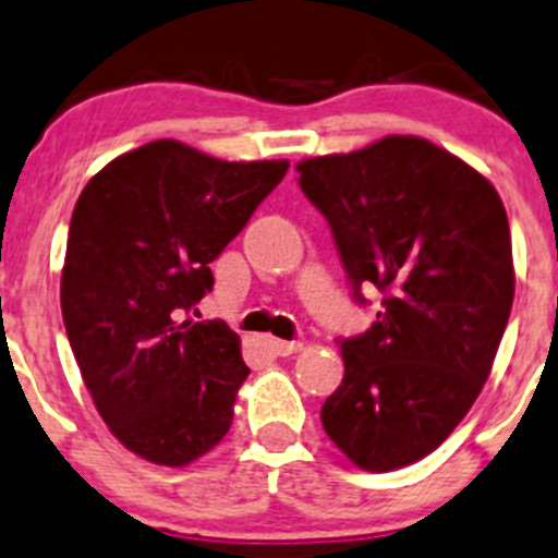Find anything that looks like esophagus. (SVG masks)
I'll list each match as a JSON object with an SVG mask.
<instances>
[{
  "mask_svg": "<svg viewBox=\"0 0 558 558\" xmlns=\"http://www.w3.org/2000/svg\"><path fill=\"white\" fill-rule=\"evenodd\" d=\"M268 349H271V354H277V357H290V354H295L298 349H301V343L271 338V341H268Z\"/></svg>",
  "mask_w": 558,
  "mask_h": 558,
  "instance_id": "34e87169",
  "label": "esophagus"
}]
</instances>
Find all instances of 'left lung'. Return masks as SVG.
I'll list each match as a JSON object with an SVG mask.
<instances>
[{"mask_svg":"<svg viewBox=\"0 0 558 558\" xmlns=\"http://www.w3.org/2000/svg\"><path fill=\"white\" fill-rule=\"evenodd\" d=\"M325 215L354 301L376 322L338 338L343 381L322 427L357 468H405L438 449L489 378L513 306L505 206L486 177L418 136H384L298 163Z\"/></svg>","mask_w":558,"mask_h":558,"instance_id":"8db88e82","label":"left lung"}]
</instances>
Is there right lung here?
I'll use <instances>...</instances> for the list:
<instances>
[{"instance_id": "right-lung-1", "label": "right lung", "mask_w": 558, "mask_h": 558, "mask_svg": "<svg viewBox=\"0 0 558 558\" xmlns=\"http://www.w3.org/2000/svg\"><path fill=\"white\" fill-rule=\"evenodd\" d=\"M287 160L228 163L174 140L120 155L69 222L61 312L114 438L182 468L215 449L250 376L226 322H177L211 290L209 263L284 180Z\"/></svg>"}]
</instances>
